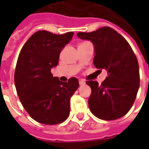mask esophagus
<instances>
[{
    "mask_svg": "<svg viewBox=\"0 0 149 149\" xmlns=\"http://www.w3.org/2000/svg\"><path fill=\"white\" fill-rule=\"evenodd\" d=\"M79 84L80 86H83V85H84V84H86V82H85V80H84V79H80L79 81Z\"/></svg>",
    "mask_w": 149,
    "mask_h": 149,
    "instance_id": "34e87169",
    "label": "esophagus"
}]
</instances>
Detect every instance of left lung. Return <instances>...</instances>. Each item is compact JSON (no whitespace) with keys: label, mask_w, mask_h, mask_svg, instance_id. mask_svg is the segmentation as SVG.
<instances>
[{"label":"left lung","mask_w":149,"mask_h":149,"mask_svg":"<svg viewBox=\"0 0 149 149\" xmlns=\"http://www.w3.org/2000/svg\"><path fill=\"white\" fill-rule=\"evenodd\" d=\"M78 38L91 41L94 47L93 65L107 71L101 84L86 82L91 86L89 107L102 120H115L129 111L139 89L140 77L137 58L125 38L110 27L92 32H78Z\"/></svg>","instance_id":"1"}]
</instances>
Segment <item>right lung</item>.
<instances>
[{"mask_svg":"<svg viewBox=\"0 0 149 149\" xmlns=\"http://www.w3.org/2000/svg\"><path fill=\"white\" fill-rule=\"evenodd\" d=\"M73 32L56 35L38 31L29 38L20 52L15 84L20 101L34 120L45 125L63 122L70 115V98L79 87L77 78L61 82L51 69L72 39Z\"/></svg>","mask_w":149,"mask_h":149,"instance_id":"right-lung-1","label":"right lung"}]
</instances>
